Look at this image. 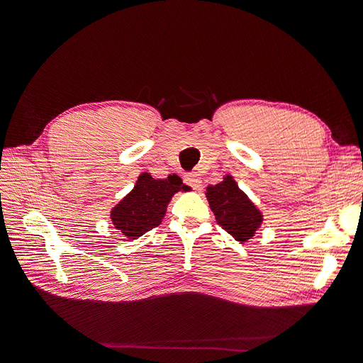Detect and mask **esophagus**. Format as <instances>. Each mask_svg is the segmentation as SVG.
<instances>
[{"mask_svg":"<svg viewBox=\"0 0 363 363\" xmlns=\"http://www.w3.org/2000/svg\"><path fill=\"white\" fill-rule=\"evenodd\" d=\"M184 182L191 188H194V189L201 188V177L199 174H196V172H194V174H186L184 177Z\"/></svg>","mask_w":363,"mask_h":363,"instance_id":"esophagus-1","label":"esophagus"}]
</instances>
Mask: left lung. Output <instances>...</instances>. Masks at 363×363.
Instances as JSON below:
<instances>
[{
  "label": "left lung",
  "instance_id": "1",
  "mask_svg": "<svg viewBox=\"0 0 363 363\" xmlns=\"http://www.w3.org/2000/svg\"><path fill=\"white\" fill-rule=\"evenodd\" d=\"M206 197L216 222L228 234L241 242L255 237L263 220L262 213L238 188L231 175H226L216 185H208Z\"/></svg>",
  "mask_w": 363,
  "mask_h": 363
}]
</instances>
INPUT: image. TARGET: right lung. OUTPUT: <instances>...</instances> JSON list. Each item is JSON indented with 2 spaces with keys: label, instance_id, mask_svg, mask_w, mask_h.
Segmentation results:
<instances>
[{
  "label": "right lung",
  "instance_id": "1",
  "mask_svg": "<svg viewBox=\"0 0 363 363\" xmlns=\"http://www.w3.org/2000/svg\"><path fill=\"white\" fill-rule=\"evenodd\" d=\"M178 175L166 179H155L150 174H141L132 191L111 211L114 228L128 238L135 240L162 223L170 199L178 191H188Z\"/></svg>",
  "mask_w": 363,
  "mask_h": 363
}]
</instances>
